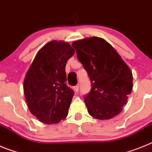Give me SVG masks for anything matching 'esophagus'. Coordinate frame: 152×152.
<instances>
[{
  "mask_svg": "<svg viewBox=\"0 0 152 152\" xmlns=\"http://www.w3.org/2000/svg\"><path fill=\"white\" fill-rule=\"evenodd\" d=\"M73 89H74V91H75V92H78V90H79V85H76V86H75V87H74L73 88Z\"/></svg>",
  "mask_w": 152,
  "mask_h": 152,
  "instance_id": "1",
  "label": "esophagus"
}]
</instances>
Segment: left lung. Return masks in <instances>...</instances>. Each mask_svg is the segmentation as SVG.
Instances as JSON below:
<instances>
[{
	"label": "left lung",
	"instance_id": "obj_1",
	"mask_svg": "<svg viewBox=\"0 0 152 152\" xmlns=\"http://www.w3.org/2000/svg\"><path fill=\"white\" fill-rule=\"evenodd\" d=\"M77 59L91 79V91L84 96L89 114L99 119L118 115L132 90V74L113 47L100 37L74 42Z\"/></svg>",
	"mask_w": 152,
	"mask_h": 152
}]
</instances>
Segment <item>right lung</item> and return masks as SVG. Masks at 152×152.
I'll list each match as a JSON object with an SVG mask.
<instances>
[{"mask_svg": "<svg viewBox=\"0 0 152 152\" xmlns=\"http://www.w3.org/2000/svg\"><path fill=\"white\" fill-rule=\"evenodd\" d=\"M75 52L68 42H49L37 52L26 72V102L31 113L42 123L55 124L68 116L74 91L65 84V65Z\"/></svg>", "mask_w": 152, "mask_h": 152, "instance_id": "right-lung-1", "label": "right lung"}]
</instances>
